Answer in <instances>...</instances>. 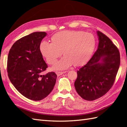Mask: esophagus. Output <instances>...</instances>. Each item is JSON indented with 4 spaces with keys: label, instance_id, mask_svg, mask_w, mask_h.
<instances>
[{
    "label": "esophagus",
    "instance_id": "obj_1",
    "mask_svg": "<svg viewBox=\"0 0 127 127\" xmlns=\"http://www.w3.org/2000/svg\"><path fill=\"white\" fill-rule=\"evenodd\" d=\"M66 71H63V72H61V71H56V74H57V76H60V75L63 74H65L66 73Z\"/></svg>",
    "mask_w": 127,
    "mask_h": 127
}]
</instances>
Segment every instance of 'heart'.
I'll use <instances>...</instances> for the list:
<instances>
[{"label":"heart","mask_w":127,"mask_h":127,"mask_svg":"<svg viewBox=\"0 0 127 127\" xmlns=\"http://www.w3.org/2000/svg\"><path fill=\"white\" fill-rule=\"evenodd\" d=\"M95 38L93 34L82 31H64L51 37V43L42 41L39 50L48 64H53L63 52L64 57L57 62L53 70H65L72 64L84 65L90 60L95 50Z\"/></svg>","instance_id":"heart-1"}]
</instances>
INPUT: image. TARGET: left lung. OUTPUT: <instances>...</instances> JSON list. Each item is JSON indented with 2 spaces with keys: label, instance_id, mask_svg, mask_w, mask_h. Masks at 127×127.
I'll return each mask as SVG.
<instances>
[{
  "label": "left lung",
  "instance_id": "8db88e82",
  "mask_svg": "<svg viewBox=\"0 0 127 127\" xmlns=\"http://www.w3.org/2000/svg\"><path fill=\"white\" fill-rule=\"evenodd\" d=\"M98 50L88 63L77 71L74 83L77 93L86 100L100 98L108 92L115 82L120 65V54L111 40L97 31Z\"/></svg>",
  "mask_w": 127,
  "mask_h": 127
}]
</instances>
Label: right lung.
Wrapping results in <instances>:
<instances>
[{"mask_svg":"<svg viewBox=\"0 0 127 127\" xmlns=\"http://www.w3.org/2000/svg\"><path fill=\"white\" fill-rule=\"evenodd\" d=\"M46 35L37 32L22 37L13 44L8 55L7 71L11 82L21 94L32 100L46 98L53 90L57 77L54 72L41 74L47 65L39 45Z\"/></svg>","mask_w":127,"mask_h":127,"instance_id":"add662e5","label":"right lung"}]
</instances>
